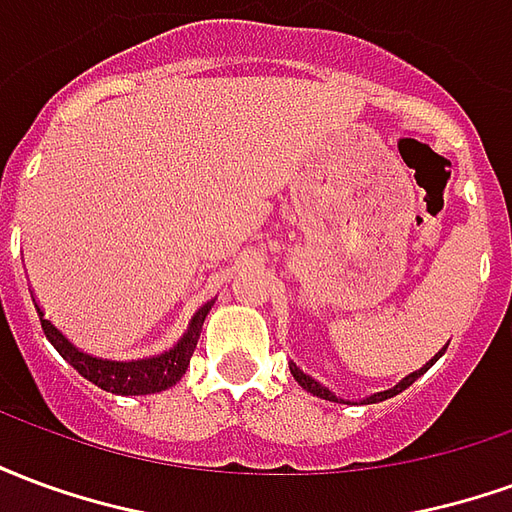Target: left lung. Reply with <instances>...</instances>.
I'll return each mask as SVG.
<instances>
[{
	"instance_id": "left-lung-1",
	"label": "left lung",
	"mask_w": 512,
	"mask_h": 512,
	"mask_svg": "<svg viewBox=\"0 0 512 512\" xmlns=\"http://www.w3.org/2000/svg\"><path fill=\"white\" fill-rule=\"evenodd\" d=\"M430 365H433V362H430ZM425 370H428V367H422V370H414V373H411V376L403 378V381H400V384H397L395 389H386V392H378V395L370 397V400H367V403H378V400H386V397H395L397 392H403V389H406V386L414 384V381H417V378L422 376V373H425ZM290 373H293V378H296V381H299V384L304 386V389H307V392H312V395L323 397V400H337V395H334V392H329V389H326V386L318 384V381H315V378L307 376V373H304V370H299V367H296V365L290 367Z\"/></svg>"
}]
</instances>
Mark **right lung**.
Wrapping results in <instances>:
<instances>
[{
	"label": "right lung",
	"instance_id": "right-lung-1",
	"mask_svg": "<svg viewBox=\"0 0 512 512\" xmlns=\"http://www.w3.org/2000/svg\"><path fill=\"white\" fill-rule=\"evenodd\" d=\"M40 326L43 332L51 340V345L62 354V359H68L79 373H82L87 381H93L95 386H101L106 392H115V395H153V392H161L167 386L178 384L186 367H189V359L194 354V348L200 343L202 321L208 315V304L202 307L194 321H191L189 332L180 340L172 351L161 356H153V359H134V362H115V359H104V356H93L76 348V345L65 337V334L49 321L43 318V310L38 307Z\"/></svg>",
	"mask_w": 512,
	"mask_h": 512
}]
</instances>
